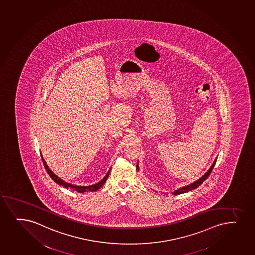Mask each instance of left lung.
Returning a JSON list of instances; mask_svg holds the SVG:
<instances>
[{
	"label": "left lung",
	"mask_w": 255,
	"mask_h": 255,
	"mask_svg": "<svg viewBox=\"0 0 255 255\" xmlns=\"http://www.w3.org/2000/svg\"><path fill=\"white\" fill-rule=\"evenodd\" d=\"M216 161L217 159L214 161L213 165L211 166V167L209 168L208 172H207L204 175L202 176L201 179H198V180H196V182H194L193 184H191V185H187V186H185V187H182L180 188V189H179V190H175V191L173 193V195H179V194L185 193V192H188V191H190V190H194V189H196V188H197L198 186L202 185V183L205 181L206 179H208V176L210 175V173H212V171H213L214 166H215ZM137 168H138V165H137Z\"/></svg>",
	"instance_id": "1"
}]
</instances>
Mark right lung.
<instances>
[{"instance_id":"add662e5","label":"right lung","mask_w":255,"mask_h":255,"mask_svg":"<svg viewBox=\"0 0 255 255\" xmlns=\"http://www.w3.org/2000/svg\"><path fill=\"white\" fill-rule=\"evenodd\" d=\"M41 159H42V161H43V164H44L45 168L47 170V173L49 174L50 177L53 179V181L57 183L58 185H63V186H65V188L70 187L72 188L73 190H76L77 192H79V193H83V192H89V191H95V190H99L101 186H102L104 184H105V182L106 181V179H108L109 173H110V171H109L108 173L106 174V177L104 178V179L101 180V181L99 182V183H97L95 185H89V186H77V185H72L69 184V183H65L64 180H62L61 179H59L58 176L55 175L54 173L49 169V167L47 166V163H46V161H45L43 157L41 156Z\"/></svg>"}]
</instances>
